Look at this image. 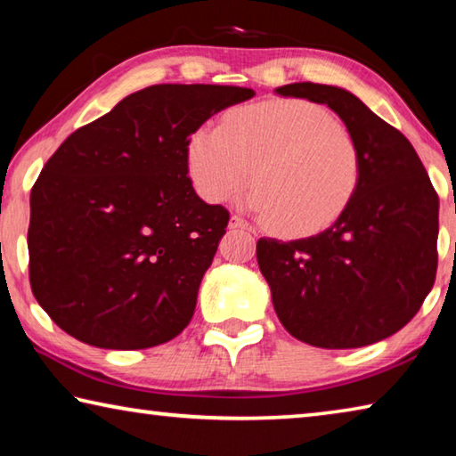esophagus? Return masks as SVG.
<instances>
[{
	"label": "esophagus",
	"mask_w": 456,
	"mask_h": 456,
	"mask_svg": "<svg viewBox=\"0 0 456 456\" xmlns=\"http://www.w3.org/2000/svg\"><path fill=\"white\" fill-rule=\"evenodd\" d=\"M229 227L231 229H247V231H251V233H256V229H253L243 217H239V215H233V217L229 219Z\"/></svg>",
	"instance_id": "34e87169"
}]
</instances>
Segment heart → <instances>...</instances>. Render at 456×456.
<instances>
[{"label": "heart", "mask_w": 456, "mask_h": 456, "mask_svg": "<svg viewBox=\"0 0 456 456\" xmlns=\"http://www.w3.org/2000/svg\"><path fill=\"white\" fill-rule=\"evenodd\" d=\"M197 191L223 203L247 187L249 209L285 235L315 233L352 203L362 152L352 130L320 104L272 100L225 114L219 128H199L189 142Z\"/></svg>", "instance_id": "heart-1"}]
</instances>
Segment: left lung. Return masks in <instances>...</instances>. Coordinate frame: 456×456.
Returning <instances> with one entry per match:
<instances>
[{"instance_id":"8db88e82","label":"left lung","mask_w":456,"mask_h":456,"mask_svg":"<svg viewBox=\"0 0 456 456\" xmlns=\"http://www.w3.org/2000/svg\"><path fill=\"white\" fill-rule=\"evenodd\" d=\"M275 92L330 106L362 152L360 187L334 225L296 241H257L277 318L315 348L380 342L414 318L435 285L436 191L408 138L352 92L312 82Z\"/></svg>"}]
</instances>
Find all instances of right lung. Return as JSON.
Returning a JSON list of instances; mask_svg holds the SVG:
<instances>
[{
    "label": "right lung",
    "mask_w": 456,
    "mask_h": 456,
    "mask_svg": "<svg viewBox=\"0 0 456 456\" xmlns=\"http://www.w3.org/2000/svg\"><path fill=\"white\" fill-rule=\"evenodd\" d=\"M256 96L217 84H157L60 144L29 197V283L84 344L142 350L189 326L229 211L189 179V142Z\"/></svg>",
    "instance_id": "add662e5"
}]
</instances>
